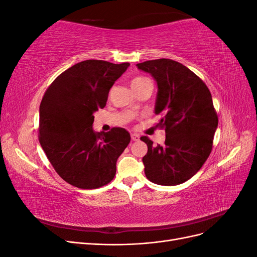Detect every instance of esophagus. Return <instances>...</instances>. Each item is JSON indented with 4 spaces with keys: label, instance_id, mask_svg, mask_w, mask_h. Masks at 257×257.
<instances>
[{
    "label": "esophagus",
    "instance_id": "1",
    "mask_svg": "<svg viewBox=\"0 0 257 257\" xmlns=\"http://www.w3.org/2000/svg\"><path fill=\"white\" fill-rule=\"evenodd\" d=\"M131 137H132V141H133V142H138L139 138H141V136H139V135L136 134V133H132V134H131Z\"/></svg>",
    "mask_w": 257,
    "mask_h": 257
}]
</instances>
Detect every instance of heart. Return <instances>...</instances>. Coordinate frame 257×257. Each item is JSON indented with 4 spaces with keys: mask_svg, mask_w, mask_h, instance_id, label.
I'll use <instances>...</instances> for the list:
<instances>
[{
    "mask_svg": "<svg viewBox=\"0 0 257 257\" xmlns=\"http://www.w3.org/2000/svg\"><path fill=\"white\" fill-rule=\"evenodd\" d=\"M144 80H148V79L145 78V77H136V78L132 80V84H135L137 82H141V81H144Z\"/></svg>",
    "mask_w": 257,
    "mask_h": 257,
    "instance_id": "1",
    "label": "heart"
}]
</instances>
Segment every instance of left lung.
<instances>
[{"label":"left lung","instance_id":"8db88e82","mask_svg":"<svg viewBox=\"0 0 257 257\" xmlns=\"http://www.w3.org/2000/svg\"><path fill=\"white\" fill-rule=\"evenodd\" d=\"M151 74L158 83L155 113L163 114L158 125L165 130L164 145L148 146L143 158L146 177L160 185L188 181L204 165L211 153L217 127V114L206 83L183 64L158 59L136 64Z\"/></svg>","mask_w":257,"mask_h":257}]
</instances>
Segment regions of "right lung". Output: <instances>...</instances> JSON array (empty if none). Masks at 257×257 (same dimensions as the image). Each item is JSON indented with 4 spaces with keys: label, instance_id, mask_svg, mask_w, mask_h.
I'll return each mask as SVG.
<instances>
[{
    "label": "right lung",
    "instance_id": "obj_1",
    "mask_svg": "<svg viewBox=\"0 0 257 257\" xmlns=\"http://www.w3.org/2000/svg\"><path fill=\"white\" fill-rule=\"evenodd\" d=\"M130 63L82 61L59 75L40 106V143L58 175L76 188L92 190L109 183L116 160L131 142L130 133L92 128L94 113L106 106L108 93Z\"/></svg>",
    "mask_w": 257,
    "mask_h": 257
}]
</instances>
